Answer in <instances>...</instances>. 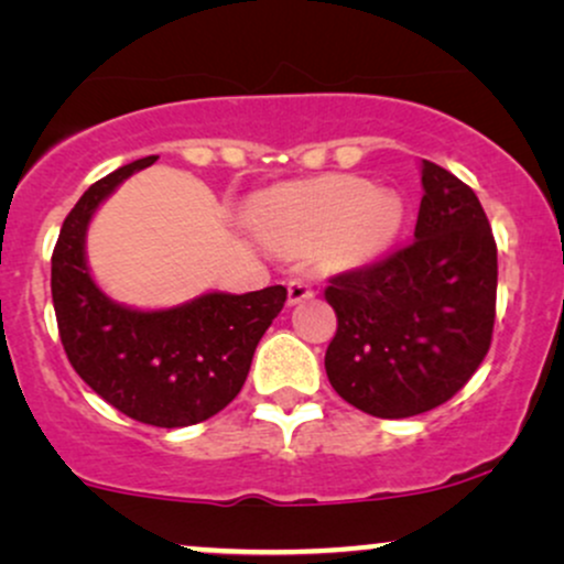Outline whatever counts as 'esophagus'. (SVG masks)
Returning a JSON list of instances; mask_svg holds the SVG:
<instances>
[{"label": "esophagus", "mask_w": 564, "mask_h": 564, "mask_svg": "<svg viewBox=\"0 0 564 564\" xmlns=\"http://www.w3.org/2000/svg\"><path fill=\"white\" fill-rule=\"evenodd\" d=\"M314 295V288L306 280H290L288 282V303L290 306H295V303L301 301H308V297Z\"/></svg>", "instance_id": "1"}]
</instances>
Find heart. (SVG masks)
Wrapping results in <instances>:
<instances>
[{"label":"heart","instance_id":"1","mask_svg":"<svg viewBox=\"0 0 564 564\" xmlns=\"http://www.w3.org/2000/svg\"><path fill=\"white\" fill-rule=\"evenodd\" d=\"M401 221L399 197L356 176L288 184L256 197L248 208V224L258 237L284 250L316 248L329 269L375 261L395 240Z\"/></svg>","mask_w":564,"mask_h":564}]
</instances>
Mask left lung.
<instances>
[{"instance_id": "left-lung-1", "label": "left lung", "mask_w": 564, "mask_h": 564, "mask_svg": "<svg viewBox=\"0 0 564 564\" xmlns=\"http://www.w3.org/2000/svg\"><path fill=\"white\" fill-rule=\"evenodd\" d=\"M414 240L329 280L337 333L324 369L340 399L382 420L446 403L486 359L496 319V240L473 189L422 161Z\"/></svg>"}]
</instances>
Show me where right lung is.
<instances>
[{
    "label": "right lung",
    "instance_id": "obj_1",
    "mask_svg": "<svg viewBox=\"0 0 564 564\" xmlns=\"http://www.w3.org/2000/svg\"><path fill=\"white\" fill-rule=\"evenodd\" d=\"M155 155L121 165L73 205L52 250V303L59 340L78 377L110 406L155 427H187L240 393L256 346L288 290L208 293L184 306L134 311L112 303L89 276L84 237L97 205Z\"/></svg>",
    "mask_w": 564,
    "mask_h": 564
}]
</instances>
